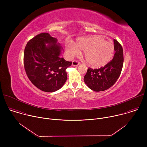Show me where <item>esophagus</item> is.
Segmentation results:
<instances>
[{"label":"esophagus","instance_id":"obj_1","mask_svg":"<svg viewBox=\"0 0 147 147\" xmlns=\"http://www.w3.org/2000/svg\"><path fill=\"white\" fill-rule=\"evenodd\" d=\"M80 65V62H78V61L77 60H74L73 61H72V65L73 66H77L78 65Z\"/></svg>","mask_w":147,"mask_h":147}]
</instances>
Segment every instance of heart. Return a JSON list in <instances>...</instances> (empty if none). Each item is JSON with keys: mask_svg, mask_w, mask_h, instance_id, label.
I'll return each instance as SVG.
<instances>
[{"mask_svg": "<svg viewBox=\"0 0 147 147\" xmlns=\"http://www.w3.org/2000/svg\"><path fill=\"white\" fill-rule=\"evenodd\" d=\"M74 47L70 48L73 54L84 51L87 63L94 68L105 66L112 60L115 48L113 45L99 36H87L77 39Z\"/></svg>", "mask_w": 147, "mask_h": 147, "instance_id": "b5f03b06", "label": "heart"}]
</instances>
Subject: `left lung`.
<instances>
[{"instance_id": "obj_1", "label": "left lung", "mask_w": 147, "mask_h": 147, "mask_svg": "<svg viewBox=\"0 0 147 147\" xmlns=\"http://www.w3.org/2000/svg\"><path fill=\"white\" fill-rule=\"evenodd\" d=\"M115 55L113 59L104 67L88 68L84 77L85 83L92 91H103L111 88L119 78L123 65V51L119 42L114 39Z\"/></svg>"}]
</instances>
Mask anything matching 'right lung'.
I'll use <instances>...</instances> for the list:
<instances>
[{
  "instance_id": "add662e5",
  "label": "right lung",
  "mask_w": 147,
  "mask_h": 147,
  "mask_svg": "<svg viewBox=\"0 0 147 147\" xmlns=\"http://www.w3.org/2000/svg\"><path fill=\"white\" fill-rule=\"evenodd\" d=\"M57 41L48 33H40L28 42L24 49V66L28 78L47 92L57 91L65 84L66 69L72 63L60 57L61 48Z\"/></svg>"
}]
</instances>
